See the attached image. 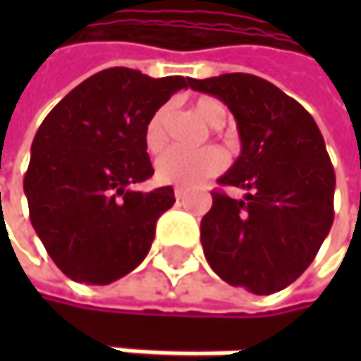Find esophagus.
<instances>
[{"mask_svg":"<svg viewBox=\"0 0 361 361\" xmlns=\"http://www.w3.org/2000/svg\"><path fill=\"white\" fill-rule=\"evenodd\" d=\"M173 194H176V198H178V200H181V198H185L188 190H185V188H176V190H173Z\"/></svg>","mask_w":361,"mask_h":361,"instance_id":"esophagus-1","label":"esophagus"}]
</instances>
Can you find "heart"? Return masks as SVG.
<instances>
[{"mask_svg": "<svg viewBox=\"0 0 361 361\" xmlns=\"http://www.w3.org/2000/svg\"><path fill=\"white\" fill-rule=\"evenodd\" d=\"M196 112L202 116L204 123L219 129L228 121V109L221 100L204 96L196 100ZM169 106H161L157 110L144 131V144L148 152L163 150L167 142V121H169ZM224 169V154L213 148H200V150H180L171 148L165 154L159 157L154 165V176L161 183H176V185H196L202 180L219 173Z\"/></svg>", "mask_w": 361, "mask_h": 361, "instance_id": "heart-1", "label": "heart"}]
</instances>
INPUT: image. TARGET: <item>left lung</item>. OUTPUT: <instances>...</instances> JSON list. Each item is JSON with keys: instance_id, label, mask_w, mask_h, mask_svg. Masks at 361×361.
<instances>
[{"instance_id": "left-lung-1", "label": "left lung", "mask_w": 361, "mask_h": 361, "mask_svg": "<svg viewBox=\"0 0 361 361\" xmlns=\"http://www.w3.org/2000/svg\"><path fill=\"white\" fill-rule=\"evenodd\" d=\"M190 87L232 110L243 148L217 181L247 190L243 200L213 192L200 221L204 257L232 286L278 293L310 267L334 219L324 137L307 110L261 77L228 73Z\"/></svg>"}]
</instances>
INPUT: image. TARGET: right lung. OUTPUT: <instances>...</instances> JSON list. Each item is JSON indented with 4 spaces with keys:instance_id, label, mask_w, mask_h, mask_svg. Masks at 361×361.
Wrapping results in <instances>:
<instances>
[{
    "instance_id": "1",
    "label": "right lung",
    "mask_w": 361,
    "mask_h": 361,
    "mask_svg": "<svg viewBox=\"0 0 361 361\" xmlns=\"http://www.w3.org/2000/svg\"><path fill=\"white\" fill-rule=\"evenodd\" d=\"M183 77L152 79L114 66L85 79L43 118L25 176L31 224L54 263L75 282L110 284L150 251L173 188L135 192L152 178L144 131Z\"/></svg>"
}]
</instances>
